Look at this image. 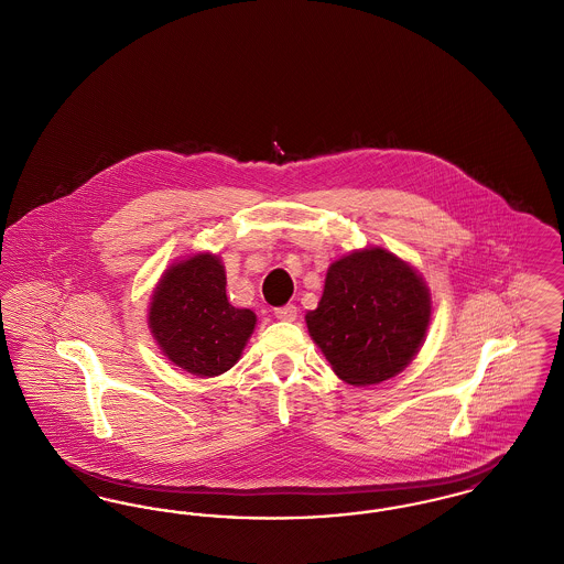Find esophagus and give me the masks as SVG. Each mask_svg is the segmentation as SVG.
<instances>
[{"mask_svg":"<svg viewBox=\"0 0 564 564\" xmlns=\"http://www.w3.org/2000/svg\"><path fill=\"white\" fill-rule=\"evenodd\" d=\"M273 314H275V318H280V321H295L297 318V307L293 305V303H289V305H282V307H275L273 310Z\"/></svg>","mask_w":564,"mask_h":564,"instance_id":"esophagus-1","label":"esophagus"}]
</instances>
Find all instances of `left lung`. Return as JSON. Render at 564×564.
I'll use <instances>...</instances> for the list:
<instances>
[{"label":"left lung","mask_w":564,"mask_h":564,"mask_svg":"<svg viewBox=\"0 0 564 564\" xmlns=\"http://www.w3.org/2000/svg\"><path fill=\"white\" fill-rule=\"evenodd\" d=\"M430 295L413 269L382 248L352 252L329 267L312 339L334 372L366 387L402 372L430 325Z\"/></svg>","instance_id":"8db88e82"}]
</instances>
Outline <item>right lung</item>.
I'll return each mask as SVG.
<instances>
[{
  "mask_svg": "<svg viewBox=\"0 0 564 564\" xmlns=\"http://www.w3.org/2000/svg\"><path fill=\"white\" fill-rule=\"evenodd\" d=\"M254 325L252 310L228 303L225 267L212 254L173 264L151 297L153 338L175 366L192 375L230 370Z\"/></svg>",
  "mask_w": 564,
  "mask_h": 564,
  "instance_id": "obj_1",
  "label": "right lung"
}]
</instances>
